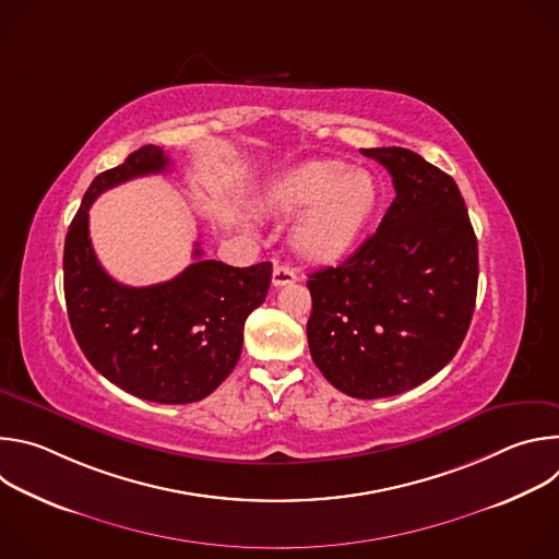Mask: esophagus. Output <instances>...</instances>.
<instances>
[{
  "label": "esophagus",
  "instance_id": "1",
  "mask_svg": "<svg viewBox=\"0 0 559 559\" xmlns=\"http://www.w3.org/2000/svg\"><path fill=\"white\" fill-rule=\"evenodd\" d=\"M298 281V272L289 265H276L272 272V285L274 287H283V285H292Z\"/></svg>",
  "mask_w": 559,
  "mask_h": 559
}]
</instances>
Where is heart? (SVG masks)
<instances>
[{
    "instance_id": "obj_1",
    "label": "heart",
    "mask_w": 559,
    "mask_h": 559,
    "mask_svg": "<svg viewBox=\"0 0 559 559\" xmlns=\"http://www.w3.org/2000/svg\"><path fill=\"white\" fill-rule=\"evenodd\" d=\"M378 199L371 173L343 162H307L276 177L263 205L276 214L305 210L292 234L296 252L313 263H334L358 243Z\"/></svg>"
}]
</instances>
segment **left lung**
Masks as SVG:
<instances>
[{"mask_svg": "<svg viewBox=\"0 0 559 559\" xmlns=\"http://www.w3.org/2000/svg\"><path fill=\"white\" fill-rule=\"evenodd\" d=\"M395 199L338 267L309 274L316 367L362 401L418 386L460 349L477 294V238L455 181L407 147H369Z\"/></svg>", "mask_w": 559, "mask_h": 559, "instance_id": "1", "label": "left lung"}]
</instances>
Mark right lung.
Listing matches in <instances>:
<instances>
[{"label": "right lung", "mask_w": 559, "mask_h": 559, "mask_svg": "<svg viewBox=\"0 0 559 559\" xmlns=\"http://www.w3.org/2000/svg\"><path fill=\"white\" fill-rule=\"evenodd\" d=\"M168 166L164 147L143 145L91 183L66 234L63 294L72 334L104 378L150 403L188 405L236 367L248 316L267 296L272 263L203 261L197 243V261L173 281L128 287L110 278L91 246V205L102 192Z\"/></svg>", "instance_id": "right-lung-1"}]
</instances>
